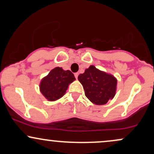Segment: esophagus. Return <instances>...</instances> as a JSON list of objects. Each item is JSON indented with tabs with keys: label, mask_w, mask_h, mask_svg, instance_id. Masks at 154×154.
<instances>
[{
	"label": "esophagus",
	"mask_w": 154,
	"mask_h": 154,
	"mask_svg": "<svg viewBox=\"0 0 154 154\" xmlns=\"http://www.w3.org/2000/svg\"><path fill=\"white\" fill-rule=\"evenodd\" d=\"M78 75H79L78 73H75V77L76 79H77V77H78Z\"/></svg>",
	"instance_id": "esophagus-1"
}]
</instances>
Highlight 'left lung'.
<instances>
[{
	"label": "left lung",
	"instance_id": "left-lung-1",
	"mask_svg": "<svg viewBox=\"0 0 154 154\" xmlns=\"http://www.w3.org/2000/svg\"><path fill=\"white\" fill-rule=\"evenodd\" d=\"M78 80L82 85L85 96L95 105H104L116 94V77L93 65L78 76Z\"/></svg>",
	"mask_w": 154,
	"mask_h": 154
}]
</instances>
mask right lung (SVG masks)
Segmentation results:
<instances>
[{
  "label": "right lung",
  "mask_w": 154,
  "mask_h": 154,
  "mask_svg": "<svg viewBox=\"0 0 154 154\" xmlns=\"http://www.w3.org/2000/svg\"><path fill=\"white\" fill-rule=\"evenodd\" d=\"M75 80V76L69 70L56 67L41 79L40 91L48 100L55 101L65 94L69 85Z\"/></svg>",
  "instance_id": "add662e5"
}]
</instances>
